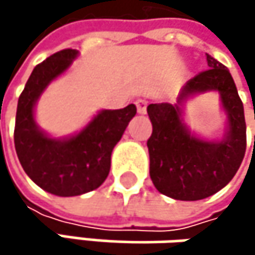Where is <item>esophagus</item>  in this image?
<instances>
[{"mask_svg": "<svg viewBox=\"0 0 255 255\" xmlns=\"http://www.w3.org/2000/svg\"><path fill=\"white\" fill-rule=\"evenodd\" d=\"M135 106H137V112L138 114H146V108H147V102L144 100V99H138L137 102H135Z\"/></svg>", "mask_w": 255, "mask_h": 255, "instance_id": "1", "label": "esophagus"}]
</instances>
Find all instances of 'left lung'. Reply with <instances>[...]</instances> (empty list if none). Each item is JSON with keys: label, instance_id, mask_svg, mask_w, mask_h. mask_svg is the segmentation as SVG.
<instances>
[{"label": "left lung", "instance_id": "obj_1", "mask_svg": "<svg viewBox=\"0 0 255 255\" xmlns=\"http://www.w3.org/2000/svg\"><path fill=\"white\" fill-rule=\"evenodd\" d=\"M208 68L189 79L177 103L189 95L219 91L228 114L230 131L222 142L192 136L181 121L178 105H149L152 135L147 140L150 178L162 195L177 201H199L217 193L236 174L247 149L244 105L225 65L207 54Z\"/></svg>", "mask_w": 255, "mask_h": 255}]
</instances>
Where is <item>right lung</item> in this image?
<instances>
[{
  "label": "right lung",
  "instance_id": "add662e5",
  "mask_svg": "<svg viewBox=\"0 0 255 255\" xmlns=\"http://www.w3.org/2000/svg\"><path fill=\"white\" fill-rule=\"evenodd\" d=\"M78 51L66 48L36 65L19 97L14 147L25 173L41 189L57 196H77L97 189L109 174L111 155L128 123L135 115L134 105L102 111L77 135L51 138L36 127L33 106L45 87L63 74Z\"/></svg>",
  "mask_w": 255,
  "mask_h": 255
}]
</instances>
